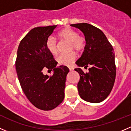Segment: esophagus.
I'll list each match as a JSON object with an SVG mask.
<instances>
[{"mask_svg": "<svg viewBox=\"0 0 131 131\" xmlns=\"http://www.w3.org/2000/svg\"><path fill=\"white\" fill-rule=\"evenodd\" d=\"M69 70H70V71H73V67H69Z\"/></svg>", "mask_w": 131, "mask_h": 131, "instance_id": "obj_1", "label": "esophagus"}]
</instances>
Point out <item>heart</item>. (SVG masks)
<instances>
[{
	"mask_svg": "<svg viewBox=\"0 0 131 131\" xmlns=\"http://www.w3.org/2000/svg\"><path fill=\"white\" fill-rule=\"evenodd\" d=\"M59 37L63 40L69 42L70 44V49L77 52L82 51L85 46V39L83 36L78 35V33L71 28H64L59 33ZM46 46L50 53L56 55L58 52L57 42L54 38L50 37L46 42ZM76 59V54L74 52L61 54L57 58V61L61 65L71 66Z\"/></svg>",
	"mask_w": 131,
	"mask_h": 131,
	"instance_id": "1",
	"label": "heart"
}]
</instances>
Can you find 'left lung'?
<instances>
[{"label":"left lung","instance_id":"obj_1","mask_svg":"<svg viewBox=\"0 0 131 131\" xmlns=\"http://www.w3.org/2000/svg\"><path fill=\"white\" fill-rule=\"evenodd\" d=\"M79 28L85 36V46L81 57L75 63V70L80 75L77 84L79 96L88 102L97 103L108 97L114 85L116 76L115 53L104 33L88 23L70 25ZM89 72L84 73L81 67Z\"/></svg>","mask_w":131,"mask_h":131}]
</instances>
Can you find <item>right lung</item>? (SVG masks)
<instances>
[{
  "mask_svg": "<svg viewBox=\"0 0 131 131\" xmlns=\"http://www.w3.org/2000/svg\"><path fill=\"white\" fill-rule=\"evenodd\" d=\"M58 25L31 29L19 45L16 70L22 90L32 105L42 110H51L64 97L66 77L69 69L56 67L58 63L48 51L46 42ZM46 69L53 70L44 75Z\"/></svg>",
  "mask_w": 131,
  "mask_h": 131,
  "instance_id": "obj_1",
  "label": "right lung"
}]
</instances>
